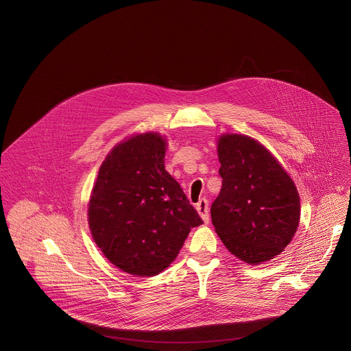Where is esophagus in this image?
<instances>
[{
	"instance_id": "1",
	"label": "esophagus",
	"mask_w": 351,
	"mask_h": 351,
	"mask_svg": "<svg viewBox=\"0 0 351 351\" xmlns=\"http://www.w3.org/2000/svg\"><path fill=\"white\" fill-rule=\"evenodd\" d=\"M195 209L199 213L201 218L204 219V222H209V202L208 199H201L197 205H195Z\"/></svg>"
}]
</instances>
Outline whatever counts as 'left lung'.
Here are the masks:
<instances>
[{
    "label": "left lung",
    "mask_w": 351,
    "mask_h": 351,
    "mask_svg": "<svg viewBox=\"0 0 351 351\" xmlns=\"http://www.w3.org/2000/svg\"><path fill=\"white\" fill-rule=\"evenodd\" d=\"M222 186L211 222L230 254L261 265L289 245L300 222V197L280 161L259 141L222 134L217 141Z\"/></svg>",
    "instance_id": "8db88e82"
}]
</instances>
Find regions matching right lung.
<instances>
[{"label": "right lung", "instance_id": "right-lung-1", "mask_svg": "<svg viewBox=\"0 0 351 351\" xmlns=\"http://www.w3.org/2000/svg\"><path fill=\"white\" fill-rule=\"evenodd\" d=\"M167 141L158 133L119 142L100 165L88 223L103 255L132 276L153 277L178 256L191 228L204 223L165 171Z\"/></svg>", "mask_w": 351, "mask_h": 351}]
</instances>
